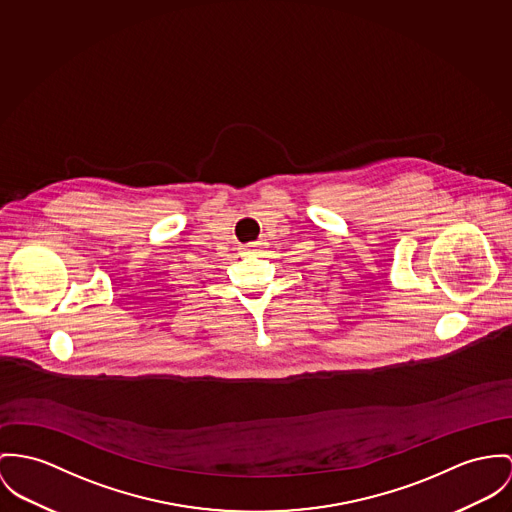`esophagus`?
I'll use <instances>...</instances> for the list:
<instances>
[{
	"label": "esophagus",
	"instance_id": "1",
	"mask_svg": "<svg viewBox=\"0 0 512 512\" xmlns=\"http://www.w3.org/2000/svg\"><path fill=\"white\" fill-rule=\"evenodd\" d=\"M257 245H259V243H247V245H243L241 249H243V253H255V251H257Z\"/></svg>",
	"mask_w": 512,
	"mask_h": 512
}]
</instances>
